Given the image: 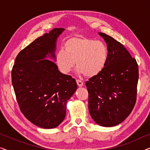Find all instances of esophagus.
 <instances>
[{
    "label": "esophagus",
    "instance_id": "esophagus-1",
    "mask_svg": "<svg viewBox=\"0 0 150 150\" xmlns=\"http://www.w3.org/2000/svg\"><path fill=\"white\" fill-rule=\"evenodd\" d=\"M76 83L79 87H82V86H83V82L81 81V80H76Z\"/></svg>",
    "mask_w": 150,
    "mask_h": 150
}]
</instances>
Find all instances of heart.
Listing matches in <instances>:
<instances>
[{
  "instance_id": "heart-1",
  "label": "heart",
  "mask_w": 150,
  "mask_h": 150,
  "mask_svg": "<svg viewBox=\"0 0 150 150\" xmlns=\"http://www.w3.org/2000/svg\"><path fill=\"white\" fill-rule=\"evenodd\" d=\"M64 46L65 50L61 49L56 56L57 66L63 74H68L76 63L79 73L86 76H94L106 66L108 48L101 41L85 37H74L65 42Z\"/></svg>"
}]
</instances>
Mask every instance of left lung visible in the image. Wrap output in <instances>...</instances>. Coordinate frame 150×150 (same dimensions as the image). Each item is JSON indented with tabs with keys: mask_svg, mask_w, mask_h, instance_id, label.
<instances>
[{
	"mask_svg": "<svg viewBox=\"0 0 150 150\" xmlns=\"http://www.w3.org/2000/svg\"><path fill=\"white\" fill-rule=\"evenodd\" d=\"M107 44L108 61L101 72L85 85L89 93V110L101 126L112 127L126 120L137 100L139 67L120 42L103 33Z\"/></svg>",
	"mask_w": 150,
	"mask_h": 150,
	"instance_id": "8db88e82",
	"label": "left lung"
}]
</instances>
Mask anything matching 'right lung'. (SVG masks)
I'll return each mask as SVG.
<instances>
[{
  "label": "right lung",
  "instance_id": "right-lung-1",
  "mask_svg": "<svg viewBox=\"0 0 150 150\" xmlns=\"http://www.w3.org/2000/svg\"><path fill=\"white\" fill-rule=\"evenodd\" d=\"M63 30L54 28L36 39L18 53L11 70L20 109L40 128H53L63 122L67 101L78 87L74 79L61 73L53 61L46 59L50 55L55 59L57 39Z\"/></svg>",
  "mask_w": 150,
  "mask_h": 150
}]
</instances>
